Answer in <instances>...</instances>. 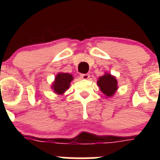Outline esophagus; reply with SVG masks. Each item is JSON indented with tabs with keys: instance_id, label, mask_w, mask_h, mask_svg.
Instances as JSON below:
<instances>
[{
	"instance_id": "34e87169",
	"label": "esophagus",
	"mask_w": 160,
	"mask_h": 160,
	"mask_svg": "<svg viewBox=\"0 0 160 160\" xmlns=\"http://www.w3.org/2000/svg\"><path fill=\"white\" fill-rule=\"evenodd\" d=\"M80 77L82 79H88L90 78V74H88V73H82Z\"/></svg>"
}]
</instances>
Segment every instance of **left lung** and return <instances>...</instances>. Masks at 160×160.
<instances>
[{"label": "left lung", "mask_w": 160, "mask_h": 160, "mask_svg": "<svg viewBox=\"0 0 160 160\" xmlns=\"http://www.w3.org/2000/svg\"><path fill=\"white\" fill-rule=\"evenodd\" d=\"M97 82L102 92L108 97L114 95L118 90V82L116 78L110 73H106L104 75L98 78Z\"/></svg>", "instance_id": "left-lung-1"}]
</instances>
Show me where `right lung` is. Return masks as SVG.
I'll return each instance as SVG.
<instances>
[{"instance_id": "add662e5", "label": "right lung", "mask_w": 160, "mask_h": 160, "mask_svg": "<svg viewBox=\"0 0 160 160\" xmlns=\"http://www.w3.org/2000/svg\"><path fill=\"white\" fill-rule=\"evenodd\" d=\"M73 79L72 74L68 73H58L52 84V89L54 93L62 95L69 89L71 81Z\"/></svg>"}]
</instances>
